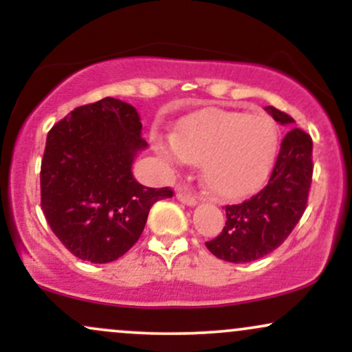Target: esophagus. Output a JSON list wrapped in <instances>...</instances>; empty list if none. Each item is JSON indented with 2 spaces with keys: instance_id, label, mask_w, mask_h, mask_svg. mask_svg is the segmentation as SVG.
Here are the masks:
<instances>
[{
  "instance_id": "obj_1",
  "label": "esophagus",
  "mask_w": 352,
  "mask_h": 352,
  "mask_svg": "<svg viewBox=\"0 0 352 352\" xmlns=\"http://www.w3.org/2000/svg\"><path fill=\"white\" fill-rule=\"evenodd\" d=\"M177 199H179L182 204L190 205V207H192V205H197V197L193 195L188 188L180 187L179 190H177Z\"/></svg>"
}]
</instances>
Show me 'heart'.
Masks as SVG:
<instances>
[{
  "label": "heart",
  "mask_w": 352,
  "mask_h": 352,
  "mask_svg": "<svg viewBox=\"0 0 352 352\" xmlns=\"http://www.w3.org/2000/svg\"><path fill=\"white\" fill-rule=\"evenodd\" d=\"M272 117L210 109L184 119L172 139H153V148L172 162L201 165V180L217 199L248 195L265 180L276 155Z\"/></svg>",
  "instance_id": "1"
}]
</instances>
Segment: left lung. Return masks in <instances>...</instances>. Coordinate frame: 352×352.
I'll list each match as a JSON object with an SVG mask.
<instances>
[{
  "instance_id": "obj_1",
  "label": "left lung",
  "mask_w": 352,
  "mask_h": 352,
  "mask_svg": "<svg viewBox=\"0 0 352 352\" xmlns=\"http://www.w3.org/2000/svg\"><path fill=\"white\" fill-rule=\"evenodd\" d=\"M265 111L276 122L293 125L294 119L276 107ZM313 180V140L301 129H292L281 140L268 184L243 204L227 205L221 233L207 241L210 253L232 263H248L276 250L308 205Z\"/></svg>"
}]
</instances>
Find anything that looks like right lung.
Listing matches in <instances>:
<instances>
[{
  "mask_svg": "<svg viewBox=\"0 0 352 352\" xmlns=\"http://www.w3.org/2000/svg\"><path fill=\"white\" fill-rule=\"evenodd\" d=\"M131 104L114 98L76 107L47 132L41 208L52 233L74 256L109 263L142 235L151 207L173 190L148 188L132 175L147 142Z\"/></svg>",
  "mask_w": 352,
  "mask_h": 352,
  "instance_id": "1",
  "label": "right lung"
}]
</instances>
